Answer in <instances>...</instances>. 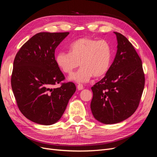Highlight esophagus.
<instances>
[{"mask_svg": "<svg viewBox=\"0 0 157 157\" xmlns=\"http://www.w3.org/2000/svg\"><path fill=\"white\" fill-rule=\"evenodd\" d=\"M77 89L78 90H82V89H84V86H83V85L82 84H78L77 85Z\"/></svg>", "mask_w": 157, "mask_h": 157, "instance_id": "obj_1", "label": "esophagus"}]
</instances>
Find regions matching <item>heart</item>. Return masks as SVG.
Wrapping results in <instances>:
<instances>
[{
  "instance_id": "b5f03b06",
  "label": "heart",
  "mask_w": 157,
  "mask_h": 157,
  "mask_svg": "<svg viewBox=\"0 0 157 157\" xmlns=\"http://www.w3.org/2000/svg\"><path fill=\"white\" fill-rule=\"evenodd\" d=\"M69 51L57 54L56 62L63 73L68 75L72 73L80 63L82 67L70 77L75 82H88L93 76L101 77L110 67L112 48L105 40L81 38L70 44Z\"/></svg>"
}]
</instances>
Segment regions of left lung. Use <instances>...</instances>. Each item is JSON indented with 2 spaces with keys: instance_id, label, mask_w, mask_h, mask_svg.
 Returning <instances> with one entry per match:
<instances>
[{
  "instance_id": "1",
  "label": "left lung",
  "mask_w": 157,
  "mask_h": 157,
  "mask_svg": "<svg viewBox=\"0 0 157 157\" xmlns=\"http://www.w3.org/2000/svg\"><path fill=\"white\" fill-rule=\"evenodd\" d=\"M117 52L105 77L92 87L90 108L94 118L105 124L130 117L138 107L145 86L142 61L134 46L119 33Z\"/></svg>"
}]
</instances>
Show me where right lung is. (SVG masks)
I'll return each mask as SVG.
<instances>
[{"label": "right lung", "instance_id": "add662e5", "mask_svg": "<svg viewBox=\"0 0 157 157\" xmlns=\"http://www.w3.org/2000/svg\"><path fill=\"white\" fill-rule=\"evenodd\" d=\"M69 34L37 33L21 47L14 59L11 85L17 107L27 118L37 124L51 125L58 122L76 91L71 82L52 88L65 80L54 53Z\"/></svg>", "mask_w": 157, "mask_h": 157}]
</instances>
